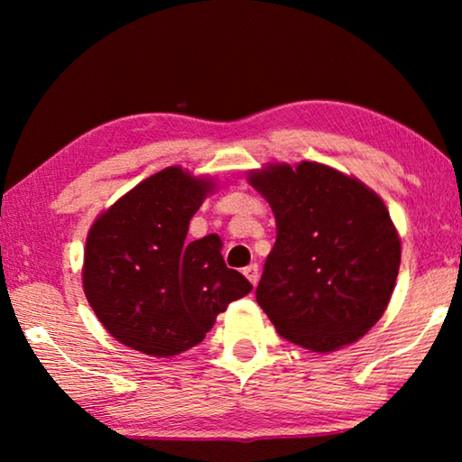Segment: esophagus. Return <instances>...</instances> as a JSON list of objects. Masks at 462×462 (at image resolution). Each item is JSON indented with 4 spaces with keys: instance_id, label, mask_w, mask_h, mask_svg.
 Returning <instances> with one entry per match:
<instances>
[{
    "instance_id": "34e87169",
    "label": "esophagus",
    "mask_w": 462,
    "mask_h": 462,
    "mask_svg": "<svg viewBox=\"0 0 462 462\" xmlns=\"http://www.w3.org/2000/svg\"><path fill=\"white\" fill-rule=\"evenodd\" d=\"M245 275H246V279H248L253 285L259 283V264H256V263L248 264V267H245Z\"/></svg>"
}]
</instances>
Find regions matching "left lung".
Instances as JSON below:
<instances>
[{
    "label": "left lung",
    "mask_w": 462,
    "mask_h": 462,
    "mask_svg": "<svg viewBox=\"0 0 462 462\" xmlns=\"http://www.w3.org/2000/svg\"><path fill=\"white\" fill-rule=\"evenodd\" d=\"M248 181L277 222L256 301L279 336L314 353L356 342L383 316L400 271L385 203L319 162L271 165Z\"/></svg>",
    "instance_id": "8db88e82"
}]
</instances>
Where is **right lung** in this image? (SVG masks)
I'll return each instance as SVG.
<instances>
[{
	"mask_svg": "<svg viewBox=\"0 0 462 462\" xmlns=\"http://www.w3.org/2000/svg\"><path fill=\"white\" fill-rule=\"evenodd\" d=\"M209 191L206 179L162 169L91 226L83 289L118 342L144 355L175 356L206 338L216 316L253 289L226 267L220 236L185 242Z\"/></svg>",
	"mask_w": 462,
	"mask_h": 462,
	"instance_id": "obj_1",
	"label": "right lung"
}]
</instances>
